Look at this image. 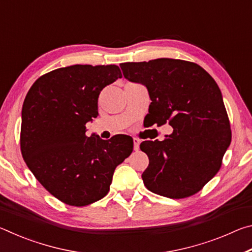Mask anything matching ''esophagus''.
I'll list each match as a JSON object with an SVG mask.
<instances>
[{"label":"esophagus","mask_w":252,"mask_h":252,"mask_svg":"<svg viewBox=\"0 0 252 252\" xmlns=\"http://www.w3.org/2000/svg\"><path fill=\"white\" fill-rule=\"evenodd\" d=\"M139 147H140V140L136 138H133V149L135 151H138Z\"/></svg>","instance_id":"obj_1"}]
</instances>
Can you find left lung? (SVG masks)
<instances>
[{
    "instance_id": "obj_1",
    "label": "left lung",
    "mask_w": 252,
    "mask_h": 252,
    "mask_svg": "<svg viewBox=\"0 0 252 252\" xmlns=\"http://www.w3.org/2000/svg\"><path fill=\"white\" fill-rule=\"evenodd\" d=\"M123 76L147 88L153 123L169 125L163 141H143L149 165L142 173L151 192L182 199L216 176L231 142L222 94L212 76L192 62L156 59L121 63Z\"/></svg>"
}]
</instances>
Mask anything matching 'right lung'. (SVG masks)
I'll use <instances>...</instances> for the list:
<instances>
[{"instance_id": "1", "label": "right lung", "mask_w": 252, "mask_h": 252, "mask_svg": "<svg viewBox=\"0 0 252 252\" xmlns=\"http://www.w3.org/2000/svg\"><path fill=\"white\" fill-rule=\"evenodd\" d=\"M118 65L75 64L37 79L22 108L21 151L49 192L82 207L106 195L113 172L133 150L130 136H87L85 125L99 116L97 99L121 78Z\"/></svg>"}]
</instances>
